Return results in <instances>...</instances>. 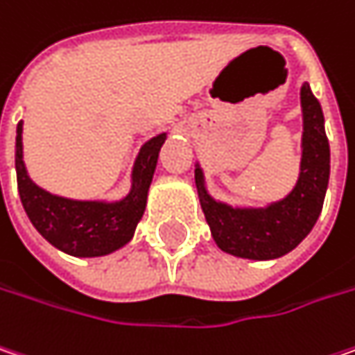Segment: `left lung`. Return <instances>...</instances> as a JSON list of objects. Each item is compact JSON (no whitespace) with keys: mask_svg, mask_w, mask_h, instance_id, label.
Returning a JSON list of instances; mask_svg holds the SVG:
<instances>
[{"mask_svg":"<svg viewBox=\"0 0 355 355\" xmlns=\"http://www.w3.org/2000/svg\"><path fill=\"white\" fill-rule=\"evenodd\" d=\"M302 100V155L293 189L263 207L229 205L207 189L205 171L195 162V184L205 219L220 251L251 261L279 259L302 243L320 219L329 182V142L323 112L307 82Z\"/></svg>","mask_w":355,"mask_h":355,"instance_id":"1","label":"left lung"}]
</instances>
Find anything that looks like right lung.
Instances as JSON below:
<instances>
[{
	"instance_id": "1",
	"label": "right lung",
	"mask_w": 355,
	"mask_h": 355,
	"mask_svg": "<svg viewBox=\"0 0 355 355\" xmlns=\"http://www.w3.org/2000/svg\"><path fill=\"white\" fill-rule=\"evenodd\" d=\"M24 122L15 136V173L21 205L35 231L55 249L72 257H104L126 247L140 223L158 153L168 132L146 140L130 171V191L122 198H70L35 184L24 162Z\"/></svg>"
}]
</instances>
